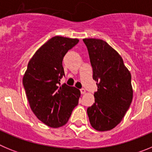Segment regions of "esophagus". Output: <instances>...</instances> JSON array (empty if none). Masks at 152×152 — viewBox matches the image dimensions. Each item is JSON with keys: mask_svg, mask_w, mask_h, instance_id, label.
I'll return each instance as SVG.
<instances>
[{"mask_svg": "<svg viewBox=\"0 0 152 152\" xmlns=\"http://www.w3.org/2000/svg\"><path fill=\"white\" fill-rule=\"evenodd\" d=\"M80 93H81V94H84L86 93V90L84 88H81L80 89Z\"/></svg>", "mask_w": 152, "mask_h": 152, "instance_id": "1", "label": "esophagus"}]
</instances>
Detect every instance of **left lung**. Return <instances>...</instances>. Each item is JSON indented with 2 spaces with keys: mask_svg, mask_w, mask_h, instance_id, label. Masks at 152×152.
I'll use <instances>...</instances> for the list:
<instances>
[{
  "mask_svg": "<svg viewBox=\"0 0 152 152\" xmlns=\"http://www.w3.org/2000/svg\"><path fill=\"white\" fill-rule=\"evenodd\" d=\"M96 81L95 103L87 113L94 129L109 131L122 121L132 100L131 74L120 55L107 42L100 39H84Z\"/></svg>",
  "mask_w": 152,
  "mask_h": 152,
  "instance_id": "1",
  "label": "left lung"
}]
</instances>
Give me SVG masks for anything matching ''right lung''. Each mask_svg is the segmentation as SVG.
I'll list each match as a JSON object with an SVG mask.
<instances>
[{"mask_svg":"<svg viewBox=\"0 0 152 152\" xmlns=\"http://www.w3.org/2000/svg\"><path fill=\"white\" fill-rule=\"evenodd\" d=\"M78 42V39L59 36L51 38L31 58L23 77L31 110L40 121L52 128L66 124L78 103V89L66 84L60 85L64 75L63 58Z\"/></svg>","mask_w":152,"mask_h":152,"instance_id":"add662e5","label":"right lung"}]
</instances>
